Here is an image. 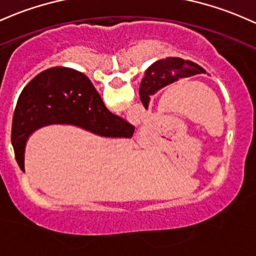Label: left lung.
<instances>
[{
	"mask_svg": "<svg viewBox=\"0 0 256 256\" xmlns=\"http://www.w3.org/2000/svg\"><path fill=\"white\" fill-rule=\"evenodd\" d=\"M200 73H205L204 68L192 61H184L183 58L178 57L158 60L148 68L140 83L139 95L142 105L146 107L149 102V96L154 95L166 85L174 83L180 78H186Z\"/></svg>",
	"mask_w": 256,
	"mask_h": 256,
	"instance_id": "obj_1",
	"label": "left lung"
}]
</instances>
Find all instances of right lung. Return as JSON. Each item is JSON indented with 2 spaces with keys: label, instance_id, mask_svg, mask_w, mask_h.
Here are the masks:
<instances>
[{
  "label": "right lung",
  "instance_id": "obj_1",
  "mask_svg": "<svg viewBox=\"0 0 256 256\" xmlns=\"http://www.w3.org/2000/svg\"><path fill=\"white\" fill-rule=\"evenodd\" d=\"M48 124H73L102 136L130 138L134 127L112 114L84 73L54 67L38 74L22 92L12 122L16 160L24 171L26 139Z\"/></svg>",
  "mask_w": 256,
  "mask_h": 256
}]
</instances>
